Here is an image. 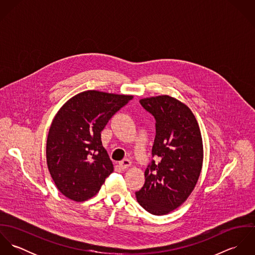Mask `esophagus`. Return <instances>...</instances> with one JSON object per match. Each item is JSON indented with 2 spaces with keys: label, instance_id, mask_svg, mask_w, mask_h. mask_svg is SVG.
I'll return each instance as SVG.
<instances>
[{
  "label": "esophagus",
  "instance_id": "1",
  "mask_svg": "<svg viewBox=\"0 0 255 255\" xmlns=\"http://www.w3.org/2000/svg\"><path fill=\"white\" fill-rule=\"evenodd\" d=\"M130 165H131V163H130V161L128 160V159H125V160H123V161H121V162L119 163V166H120V168H121L122 170L128 169Z\"/></svg>",
  "mask_w": 255,
  "mask_h": 255
}]
</instances>
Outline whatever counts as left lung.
<instances>
[{"label": "left lung", "instance_id": "8db88e82", "mask_svg": "<svg viewBox=\"0 0 255 255\" xmlns=\"http://www.w3.org/2000/svg\"><path fill=\"white\" fill-rule=\"evenodd\" d=\"M140 105L156 123L152 160L137 202L153 215H165L181 206L198 181L203 146L198 124L187 106L168 95L141 99Z\"/></svg>", "mask_w": 255, "mask_h": 255}]
</instances>
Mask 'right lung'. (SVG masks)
Listing matches in <instances>:
<instances>
[{"mask_svg": "<svg viewBox=\"0 0 255 255\" xmlns=\"http://www.w3.org/2000/svg\"><path fill=\"white\" fill-rule=\"evenodd\" d=\"M131 99L130 95L88 90L73 96L58 112L49 129L46 156L50 175L66 197L77 202L93 197L113 173L101 131Z\"/></svg>", "mask_w": 255, "mask_h": 255, "instance_id": "obj_1", "label": "right lung"}]
</instances>
